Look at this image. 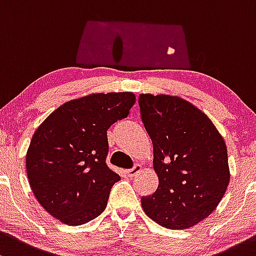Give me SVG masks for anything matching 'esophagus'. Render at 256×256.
Here are the masks:
<instances>
[{
  "label": "esophagus",
  "instance_id": "34e87169",
  "mask_svg": "<svg viewBox=\"0 0 256 256\" xmlns=\"http://www.w3.org/2000/svg\"><path fill=\"white\" fill-rule=\"evenodd\" d=\"M141 169H142V166H140V164H135V166H134V168L128 169V170L126 172V174H128V176H130V178H132V176H137V174H138L140 172H141Z\"/></svg>",
  "mask_w": 256,
  "mask_h": 256
}]
</instances>
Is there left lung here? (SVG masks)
Wrapping results in <instances>:
<instances>
[{
  "instance_id": "8db88e82",
  "label": "left lung",
  "mask_w": 256,
  "mask_h": 256,
  "mask_svg": "<svg viewBox=\"0 0 256 256\" xmlns=\"http://www.w3.org/2000/svg\"><path fill=\"white\" fill-rule=\"evenodd\" d=\"M141 119L153 144L156 192L141 198L150 220L185 230L206 218L230 184L227 146L205 112L179 96L140 94Z\"/></svg>"
}]
</instances>
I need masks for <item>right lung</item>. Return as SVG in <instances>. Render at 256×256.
<instances>
[{
    "instance_id": "right-lung-1",
    "label": "right lung",
    "mask_w": 256,
    "mask_h": 256,
    "mask_svg": "<svg viewBox=\"0 0 256 256\" xmlns=\"http://www.w3.org/2000/svg\"><path fill=\"white\" fill-rule=\"evenodd\" d=\"M136 102L131 92L96 93L58 106L42 122L26 150L36 200L64 224L80 226L106 210L120 176L106 166V131Z\"/></svg>"
}]
</instances>
